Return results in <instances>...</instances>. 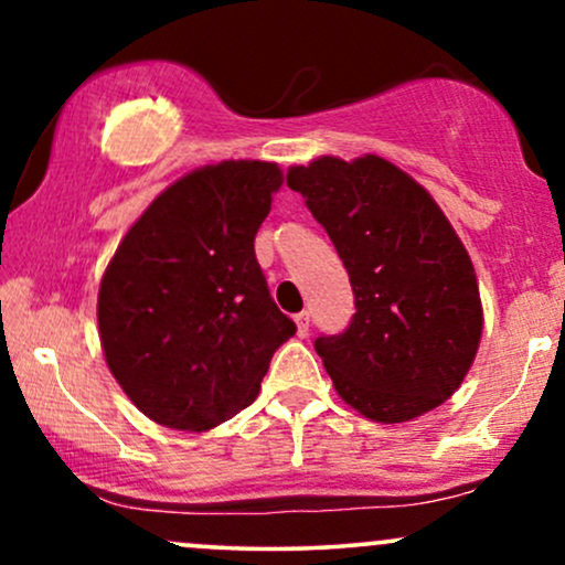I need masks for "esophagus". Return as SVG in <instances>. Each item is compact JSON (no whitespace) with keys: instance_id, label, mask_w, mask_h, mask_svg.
Instances as JSON below:
<instances>
[{"instance_id":"obj_1","label":"esophagus","mask_w":565,"mask_h":565,"mask_svg":"<svg viewBox=\"0 0 565 565\" xmlns=\"http://www.w3.org/2000/svg\"><path fill=\"white\" fill-rule=\"evenodd\" d=\"M295 323H297V334L305 337L310 332V313L308 310H302V313L295 316Z\"/></svg>"}]
</instances>
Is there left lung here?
<instances>
[{
  "instance_id": "8db88e82",
  "label": "left lung",
  "mask_w": 565,
  "mask_h": 565,
  "mask_svg": "<svg viewBox=\"0 0 565 565\" xmlns=\"http://www.w3.org/2000/svg\"><path fill=\"white\" fill-rule=\"evenodd\" d=\"M345 265L355 313L316 337L337 393L374 423H406L444 404L481 342L472 263L430 193L380 157L291 167Z\"/></svg>"
}]
</instances>
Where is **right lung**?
<instances>
[{"mask_svg":"<svg viewBox=\"0 0 565 565\" xmlns=\"http://www.w3.org/2000/svg\"><path fill=\"white\" fill-rule=\"evenodd\" d=\"M281 170L223 161L167 188L116 249L97 327L135 406L174 430H210L257 398L295 321L255 257Z\"/></svg>","mask_w":565,"mask_h":565,"instance_id":"right-lung-1","label":"right lung"}]
</instances>
